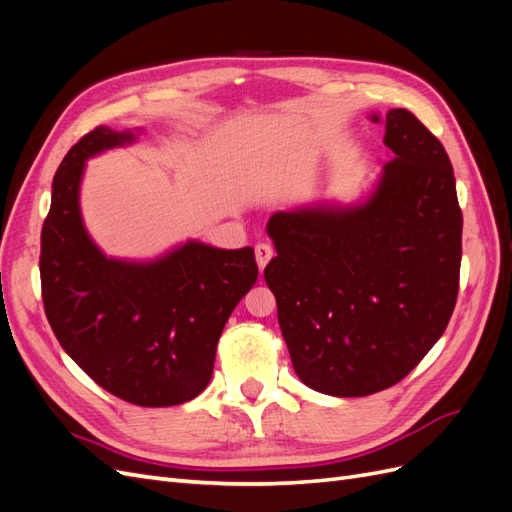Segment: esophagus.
<instances>
[{
    "label": "esophagus",
    "mask_w": 512,
    "mask_h": 512,
    "mask_svg": "<svg viewBox=\"0 0 512 512\" xmlns=\"http://www.w3.org/2000/svg\"><path fill=\"white\" fill-rule=\"evenodd\" d=\"M256 252V262H258V269L262 271L267 267V262L273 258V247L269 243H256L254 247Z\"/></svg>",
    "instance_id": "34e87169"
}]
</instances>
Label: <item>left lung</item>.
Here are the masks:
<instances>
[{
  "label": "left lung",
  "mask_w": 512,
  "mask_h": 512,
  "mask_svg": "<svg viewBox=\"0 0 512 512\" xmlns=\"http://www.w3.org/2000/svg\"><path fill=\"white\" fill-rule=\"evenodd\" d=\"M384 145L393 162L367 203L275 213L267 224L277 256L265 282L294 371L335 397L404 380L457 303L463 215L451 160L406 108L386 113Z\"/></svg>",
  "instance_id": "obj_1"
}]
</instances>
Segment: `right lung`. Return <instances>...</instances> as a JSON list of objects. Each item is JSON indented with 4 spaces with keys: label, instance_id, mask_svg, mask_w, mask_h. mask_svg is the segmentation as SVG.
Wrapping results in <instances>:
<instances>
[{
    "label": "right lung",
    "instance_id": "right-lung-1",
    "mask_svg": "<svg viewBox=\"0 0 512 512\" xmlns=\"http://www.w3.org/2000/svg\"><path fill=\"white\" fill-rule=\"evenodd\" d=\"M132 141L98 126L61 160L42 224L40 282L51 329L85 374L134 406H177L203 393L232 309L256 284L252 247L188 243L149 265L106 258L79 211L85 160Z\"/></svg>",
    "mask_w": 512,
    "mask_h": 512
}]
</instances>
